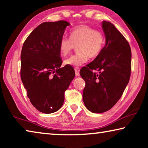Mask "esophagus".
Wrapping results in <instances>:
<instances>
[{
	"label": "esophagus",
	"instance_id": "1",
	"mask_svg": "<svg viewBox=\"0 0 148 148\" xmlns=\"http://www.w3.org/2000/svg\"><path fill=\"white\" fill-rule=\"evenodd\" d=\"M74 71H75V73H76V77L79 76V69L78 68H75Z\"/></svg>",
	"mask_w": 148,
	"mask_h": 148
}]
</instances>
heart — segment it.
<instances>
[{"label": "heart", "mask_w": 148, "mask_h": 148, "mask_svg": "<svg viewBox=\"0 0 148 148\" xmlns=\"http://www.w3.org/2000/svg\"><path fill=\"white\" fill-rule=\"evenodd\" d=\"M104 36L102 32L87 25H79L70 31V39L62 37L59 44V51L62 56L71 53L74 47L77 53L64 61V64L71 66H79L88 61L89 58H96L101 53L104 45Z\"/></svg>", "instance_id": "1"}]
</instances>
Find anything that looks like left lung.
I'll return each instance as SVG.
<instances>
[{
	"label": "left lung",
	"instance_id": "obj_1",
	"mask_svg": "<svg viewBox=\"0 0 148 148\" xmlns=\"http://www.w3.org/2000/svg\"><path fill=\"white\" fill-rule=\"evenodd\" d=\"M106 44L101 53L80 70L86 86L83 101L92 113H103L111 109L122 96L131 71L129 44L113 24L103 21ZM98 73H95L93 70Z\"/></svg>",
	"mask_w": 148,
	"mask_h": 148
}]
</instances>
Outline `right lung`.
Instances as JSON below:
<instances>
[{"mask_svg":"<svg viewBox=\"0 0 148 148\" xmlns=\"http://www.w3.org/2000/svg\"><path fill=\"white\" fill-rule=\"evenodd\" d=\"M66 21L44 22L23 43L21 53V78L31 104L40 112L51 114L62 106L64 92L75 76L74 69L61 67L59 41Z\"/></svg>","mask_w":148,"mask_h":148,"instance_id":"obj_1","label":"right lung"}]
</instances>
